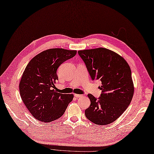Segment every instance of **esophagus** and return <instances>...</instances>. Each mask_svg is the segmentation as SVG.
Wrapping results in <instances>:
<instances>
[{
  "label": "esophagus",
  "instance_id": "34e87169",
  "mask_svg": "<svg viewBox=\"0 0 154 154\" xmlns=\"http://www.w3.org/2000/svg\"><path fill=\"white\" fill-rule=\"evenodd\" d=\"M74 96H75V98H80V97H81L82 95L81 94H74Z\"/></svg>",
  "mask_w": 154,
  "mask_h": 154
}]
</instances>
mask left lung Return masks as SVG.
Masks as SVG:
<instances>
[{"label":"left lung","mask_w":154,"mask_h":154,"mask_svg":"<svg viewBox=\"0 0 154 154\" xmlns=\"http://www.w3.org/2000/svg\"><path fill=\"white\" fill-rule=\"evenodd\" d=\"M78 53L92 80L101 81L100 97L88 95L91 105L85 115L96 124H109L122 114L133 98L134 86L130 67L122 57L106 48L79 51Z\"/></svg>","instance_id":"left-lung-1"}]
</instances>
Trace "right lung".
<instances>
[{"label":"right lung","mask_w":154,"mask_h":154,"mask_svg":"<svg viewBox=\"0 0 154 154\" xmlns=\"http://www.w3.org/2000/svg\"><path fill=\"white\" fill-rule=\"evenodd\" d=\"M77 53V51L60 48L42 51L26 66L19 85L21 98L31 114L44 122L61 117L72 101L73 95L53 89L58 80L56 71L60 65Z\"/></svg>","instance_id":"1"}]
</instances>
